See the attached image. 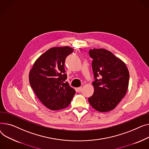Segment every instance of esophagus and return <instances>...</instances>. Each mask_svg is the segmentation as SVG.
Masks as SVG:
<instances>
[{"label": "esophagus", "mask_w": 149, "mask_h": 149, "mask_svg": "<svg viewBox=\"0 0 149 149\" xmlns=\"http://www.w3.org/2000/svg\"><path fill=\"white\" fill-rule=\"evenodd\" d=\"M82 86H80V87H79V88H76V90H77V91H81V90H82Z\"/></svg>", "instance_id": "esophagus-1"}]
</instances>
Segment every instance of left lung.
Wrapping results in <instances>:
<instances>
[{
  "instance_id": "left-lung-1",
  "label": "left lung",
  "mask_w": 149,
  "mask_h": 149,
  "mask_svg": "<svg viewBox=\"0 0 149 149\" xmlns=\"http://www.w3.org/2000/svg\"><path fill=\"white\" fill-rule=\"evenodd\" d=\"M93 59L94 94L88 98L91 106L99 112L114 109L127 91L129 72L126 64L112 52L104 49H90Z\"/></svg>"
}]
</instances>
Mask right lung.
<instances>
[{
	"label": "right lung",
	"instance_id": "obj_1",
	"mask_svg": "<svg viewBox=\"0 0 149 149\" xmlns=\"http://www.w3.org/2000/svg\"><path fill=\"white\" fill-rule=\"evenodd\" d=\"M73 51L68 46L52 47L42 54L29 72L30 85L41 103L50 110L67 108L75 90L65 82L64 63Z\"/></svg>",
	"mask_w": 149,
	"mask_h": 149
}]
</instances>
